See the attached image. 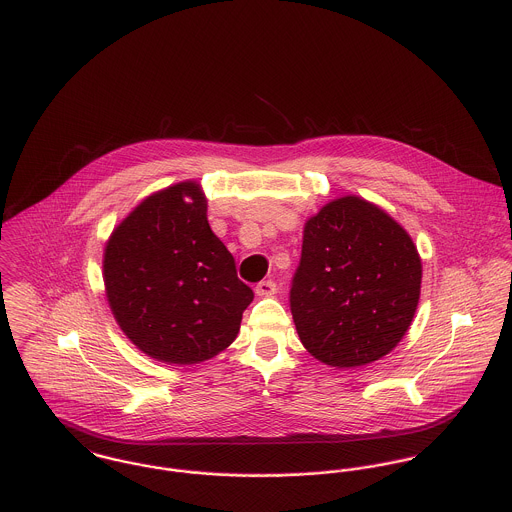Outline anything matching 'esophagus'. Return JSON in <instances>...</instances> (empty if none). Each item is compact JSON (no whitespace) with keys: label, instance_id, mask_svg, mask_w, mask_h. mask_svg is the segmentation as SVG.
I'll return each mask as SVG.
<instances>
[{"label":"esophagus","instance_id":"1","mask_svg":"<svg viewBox=\"0 0 512 512\" xmlns=\"http://www.w3.org/2000/svg\"><path fill=\"white\" fill-rule=\"evenodd\" d=\"M255 293L259 297H273L277 293V283L275 281H261V283H257Z\"/></svg>","mask_w":512,"mask_h":512}]
</instances>
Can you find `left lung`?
Returning <instances> with one entry per match:
<instances>
[{
	"label": "left lung",
	"mask_w": 512,
	"mask_h": 512,
	"mask_svg": "<svg viewBox=\"0 0 512 512\" xmlns=\"http://www.w3.org/2000/svg\"><path fill=\"white\" fill-rule=\"evenodd\" d=\"M419 289V253L378 205L344 196L305 223L291 312L316 360L356 368L386 356L408 332Z\"/></svg>",
	"instance_id": "1"
}]
</instances>
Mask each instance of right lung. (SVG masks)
Listing matches in <instances>:
<instances>
[{
  "mask_svg": "<svg viewBox=\"0 0 512 512\" xmlns=\"http://www.w3.org/2000/svg\"><path fill=\"white\" fill-rule=\"evenodd\" d=\"M104 287L122 332L166 364H198L237 336L253 291L207 223L198 182L136 205L104 247Z\"/></svg>",
  "mask_w": 512,
  "mask_h": 512,
  "instance_id": "add662e5",
  "label": "right lung"
}]
</instances>
